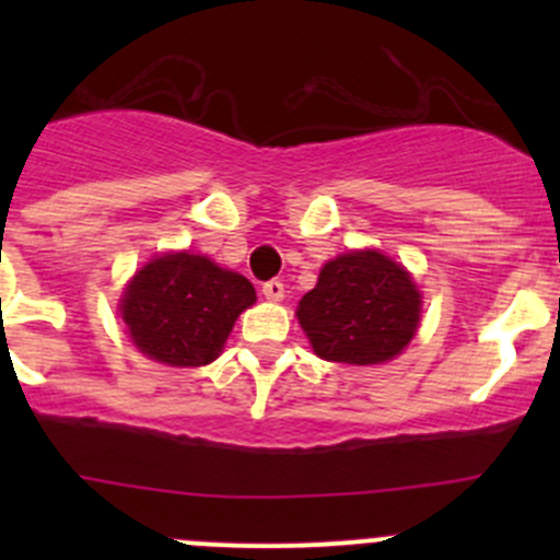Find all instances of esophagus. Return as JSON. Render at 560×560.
I'll use <instances>...</instances> for the list:
<instances>
[{
	"label": "esophagus",
	"mask_w": 560,
	"mask_h": 560,
	"mask_svg": "<svg viewBox=\"0 0 560 560\" xmlns=\"http://www.w3.org/2000/svg\"><path fill=\"white\" fill-rule=\"evenodd\" d=\"M262 295L268 298V301H273V303H279V301H284V284H281V281H265L262 284Z\"/></svg>",
	"instance_id": "34e87169"
}]
</instances>
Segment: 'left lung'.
Wrapping results in <instances>:
<instances>
[{"label": "left lung", "mask_w": 560, "mask_h": 560, "mask_svg": "<svg viewBox=\"0 0 560 560\" xmlns=\"http://www.w3.org/2000/svg\"><path fill=\"white\" fill-rule=\"evenodd\" d=\"M420 312L422 295L409 270L363 248L325 262L295 314L322 360L376 365L409 347Z\"/></svg>", "instance_id": "8db88e82"}]
</instances>
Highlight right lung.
<instances>
[{"mask_svg": "<svg viewBox=\"0 0 560 560\" xmlns=\"http://www.w3.org/2000/svg\"><path fill=\"white\" fill-rule=\"evenodd\" d=\"M257 301L252 281L202 254L173 252L145 262L118 308L145 358L197 369L219 358L241 312Z\"/></svg>", "mask_w": 560, "mask_h": 560, "instance_id": "1", "label": "right lung"}]
</instances>
